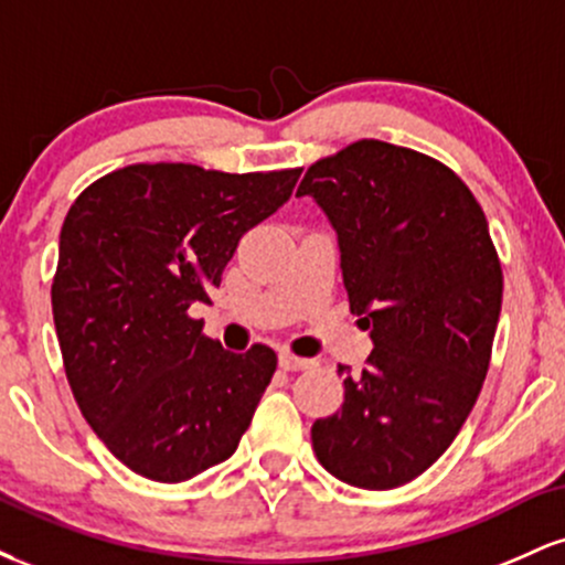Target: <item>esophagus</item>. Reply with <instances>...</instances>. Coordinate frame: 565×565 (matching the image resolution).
I'll use <instances>...</instances> for the list:
<instances>
[{"label":"esophagus","instance_id":"esophagus-1","mask_svg":"<svg viewBox=\"0 0 565 565\" xmlns=\"http://www.w3.org/2000/svg\"><path fill=\"white\" fill-rule=\"evenodd\" d=\"M278 366H281L284 372H305V369L313 366V361L300 359V355H291V353H281L278 355Z\"/></svg>","mask_w":565,"mask_h":565}]
</instances>
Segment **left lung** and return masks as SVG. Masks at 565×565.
Returning a JSON list of instances; mask_svg holds the SVG:
<instances>
[{"label":"left lung","instance_id":"8db88e82","mask_svg":"<svg viewBox=\"0 0 565 565\" xmlns=\"http://www.w3.org/2000/svg\"><path fill=\"white\" fill-rule=\"evenodd\" d=\"M297 196L334 228L350 313L374 342L340 412L313 423L316 457L350 486L395 489L449 449L489 372L502 310L489 223L449 167L382 140L316 161Z\"/></svg>","mask_w":565,"mask_h":565}]
</instances>
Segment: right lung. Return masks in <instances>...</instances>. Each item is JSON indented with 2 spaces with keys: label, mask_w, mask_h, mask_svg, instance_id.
Segmentation results:
<instances>
[{
  "label": "right lung",
  "mask_w": 565,
  "mask_h": 565,
  "mask_svg": "<svg viewBox=\"0 0 565 565\" xmlns=\"http://www.w3.org/2000/svg\"><path fill=\"white\" fill-rule=\"evenodd\" d=\"M300 172L132 164L71 204L57 342L84 419L138 476L188 481L225 462L249 427L276 353H231L188 308L210 302L238 238L287 204Z\"/></svg>",
  "instance_id": "1"
}]
</instances>
